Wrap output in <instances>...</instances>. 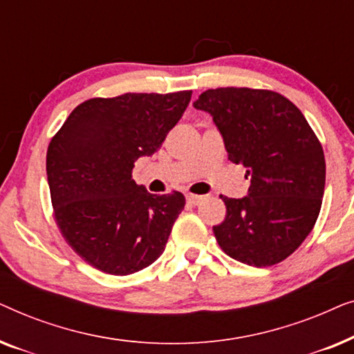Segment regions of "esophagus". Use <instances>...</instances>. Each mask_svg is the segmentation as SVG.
I'll return each instance as SVG.
<instances>
[{"label": "esophagus", "instance_id": "obj_1", "mask_svg": "<svg viewBox=\"0 0 354 354\" xmlns=\"http://www.w3.org/2000/svg\"><path fill=\"white\" fill-rule=\"evenodd\" d=\"M203 201V196H200V195H187V203L188 205H192V206H196V205H200V203Z\"/></svg>", "mask_w": 354, "mask_h": 354}]
</instances>
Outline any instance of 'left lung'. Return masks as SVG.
Wrapping results in <instances>:
<instances>
[{
	"instance_id": "obj_1",
	"label": "left lung",
	"mask_w": 354,
	"mask_h": 354,
	"mask_svg": "<svg viewBox=\"0 0 354 354\" xmlns=\"http://www.w3.org/2000/svg\"><path fill=\"white\" fill-rule=\"evenodd\" d=\"M193 106L211 114L229 159L251 178L246 196H221L227 216L212 227L217 243L254 268L288 258L316 224L326 187V159L308 120L269 90H206Z\"/></svg>"
}]
</instances>
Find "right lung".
I'll use <instances>...</instances> for the list:
<instances>
[{
  "label": "right lung",
  "mask_w": 354,
  "mask_h": 354,
  "mask_svg": "<svg viewBox=\"0 0 354 354\" xmlns=\"http://www.w3.org/2000/svg\"><path fill=\"white\" fill-rule=\"evenodd\" d=\"M192 91L93 98L72 111L46 153L56 224L82 259L113 275L153 264L185 206L180 192L151 195L132 178L190 103Z\"/></svg>",
  "instance_id": "right-lung-1"
}]
</instances>
